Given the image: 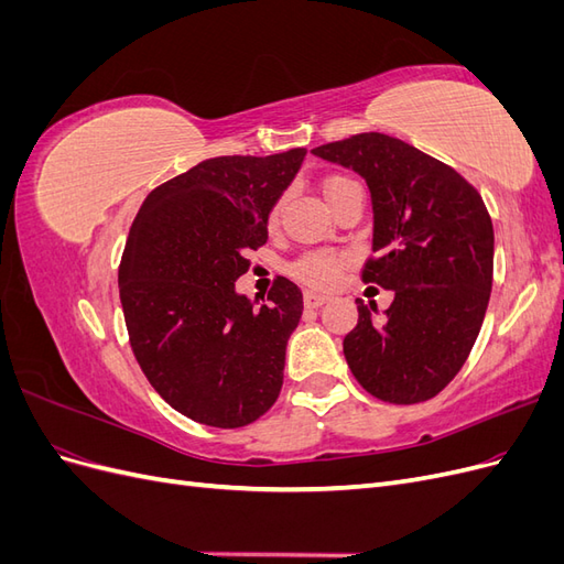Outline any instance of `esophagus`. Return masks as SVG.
Segmentation results:
<instances>
[{"label": "esophagus", "mask_w": 564, "mask_h": 564, "mask_svg": "<svg viewBox=\"0 0 564 564\" xmlns=\"http://www.w3.org/2000/svg\"><path fill=\"white\" fill-rule=\"evenodd\" d=\"M327 301H329V296L319 294V292H305V296H303V303L308 305V308H319V305H324Z\"/></svg>", "instance_id": "obj_1"}]
</instances>
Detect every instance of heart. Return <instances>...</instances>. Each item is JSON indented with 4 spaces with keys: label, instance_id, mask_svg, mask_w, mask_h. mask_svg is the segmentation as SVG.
Returning a JSON list of instances; mask_svg holds the SVG:
<instances>
[{
    "label": "heart",
    "instance_id": "1",
    "mask_svg": "<svg viewBox=\"0 0 564 564\" xmlns=\"http://www.w3.org/2000/svg\"><path fill=\"white\" fill-rule=\"evenodd\" d=\"M352 183L350 178L344 176H329L327 181L322 183V191L324 197H332L334 193H338L340 187ZM338 256L327 253V251H317V253H308L303 256V259L296 263V272L305 280L315 286H329L336 282V272H338Z\"/></svg>",
    "mask_w": 564,
    "mask_h": 564
}]
</instances>
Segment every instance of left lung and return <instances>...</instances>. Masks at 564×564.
Returning <instances> with one entry per match:
<instances>
[{"label":"left lung","mask_w":564,"mask_h":564,"mask_svg":"<svg viewBox=\"0 0 564 564\" xmlns=\"http://www.w3.org/2000/svg\"><path fill=\"white\" fill-rule=\"evenodd\" d=\"M311 152L365 178L377 253L365 280L395 294L381 317L377 303L357 301V327L344 338L352 377L383 402L431 400L464 367L487 313L494 228L485 202L452 166L386 133Z\"/></svg>","instance_id":"8db88e82"}]
</instances>
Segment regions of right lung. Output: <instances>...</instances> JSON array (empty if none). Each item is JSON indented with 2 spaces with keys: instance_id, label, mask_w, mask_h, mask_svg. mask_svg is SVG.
Returning a JSON list of instances; mask_svg holds the SVG:
<instances>
[{
  "instance_id": "obj_1",
  "label": "right lung",
  "mask_w": 564,
  "mask_h": 564,
  "mask_svg": "<svg viewBox=\"0 0 564 564\" xmlns=\"http://www.w3.org/2000/svg\"><path fill=\"white\" fill-rule=\"evenodd\" d=\"M303 158L305 148L204 160L155 187L131 224L119 265L131 348L152 388L197 423L240 429L282 390L301 289L280 278L259 305L235 282Z\"/></svg>"
}]
</instances>
